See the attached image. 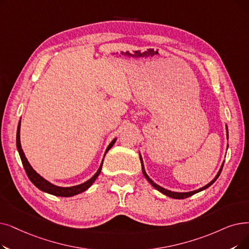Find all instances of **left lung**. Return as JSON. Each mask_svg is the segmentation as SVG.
<instances>
[{"mask_svg": "<svg viewBox=\"0 0 249 249\" xmlns=\"http://www.w3.org/2000/svg\"><path fill=\"white\" fill-rule=\"evenodd\" d=\"M227 137H228V128H227ZM139 159H140V161H142V173H143V175H144V177L146 178V180L150 183L151 185H153L157 190H159L160 192H161V193H164L165 196H170V197H172V198H176V199H183V198H187V197H189V196H193V194H196V193H197V192H199V191H202V190H204V189H207V188H209L213 183L218 179V177L220 176V174H221V172H222V169H223V166H224V163L222 164V167H221V169H220V171L218 172V174H217V176L214 177V179L213 180H212L209 184H207L205 186H203V187H201V188H199V189H197V190H194V191H190V192H173V191H170V190H167V189H165V188H163V187H160V186H159L158 184H156V183L151 180L148 176H147V174H146V172H145V170H144V167H143V163H142V157L139 156Z\"/></svg>", "mask_w": 249, "mask_h": 249, "instance_id": "1", "label": "left lung"}]
</instances>
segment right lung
Returning <instances> with one entry per match:
<instances>
[{
    "label": "right lung",
    "mask_w": 249,
    "mask_h": 249,
    "mask_svg": "<svg viewBox=\"0 0 249 249\" xmlns=\"http://www.w3.org/2000/svg\"><path fill=\"white\" fill-rule=\"evenodd\" d=\"M116 142V138L113 140V142L109 144L107 146L106 153L107 150H109L115 143ZM16 143H17V149H18V153L21 159V161H22L24 170L26 172V174L29 178V180L34 183V184L40 189L41 191H45L47 193L53 194V196H62V197H69V196H76V194H79L83 191H85L89 187L91 186L92 183L94 182V180L98 178V176L100 175L102 167H103V163L100 166V169L98 170V172L95 173L93 175V177H91L89 181H86L80 185H76V186H72V187H59L56 185H53L52 183L48 182L47 180H45L41 176H39L37 173L32 169V167L30 166V164L28 163V160L23 153L22 148H21V143H20V121L18 124V128H17V136H16Z\"/></svg>",
    "instance_id": "add662e5"
}]
</instances>
